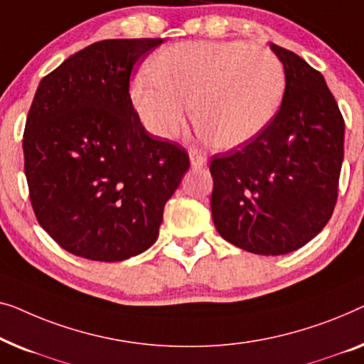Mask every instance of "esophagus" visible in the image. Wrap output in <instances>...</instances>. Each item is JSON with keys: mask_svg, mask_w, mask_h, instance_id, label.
Instances as JSON below:
<instances>
[{"mask_svg": "<svg viewBox=\"0 0 364 364\" xmlns=\"http://www.w3.org/2000/svg\"><path fill=\"white\" fill-rule=\"evenodd\" d=\"M189 161H191L193 168H201L206 165L208 158L206 155H203V153H199L198 150H191L189 151Z\"/></svg>", "mask_w": 364, "mask_h": 364, "instance_id": "esophagus-1", "label": "esophagus"}]
</instances>
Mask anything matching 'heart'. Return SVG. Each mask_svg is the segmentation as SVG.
<instances>
[{"mask_svg":"<svg viewBox=\"0 0 364 364\" xmlns=\"http://www.w3.org/2000/svg\"><path fill=\"white\" fill-rule=\"evenodd\" d=\"M284 94L280 59L244 41L171 44L132 84L133 105L151 133L175 136L193 100L199 135L223 150L254 141L279 114Z\"/></svg>","mask_w":364,"mask_h":364,"instance_id":"heart-1","label":"heart"}]
</instances>
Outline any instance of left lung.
<instances>
[{"label":"left lung","mask_w":364,"mask_h":364,"mask_svg":"<svg viewBox=\"0 0 364 364\" xmlns=\"http://www.w3.org/2000/svg\"><path fill=\"white\" fill-rule=\"evenodd\" d=\"M284 64L285 94L254 141L211 158V213L223 239L260 255L310 242L338 198L345 120L318 70L270 44Z\"/></svg>","instance_id":"8db88e82"}]
</instances>
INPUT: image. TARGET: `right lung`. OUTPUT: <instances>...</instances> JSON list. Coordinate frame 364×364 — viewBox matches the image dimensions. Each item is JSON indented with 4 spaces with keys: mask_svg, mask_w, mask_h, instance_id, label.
Instances as JSON below:
<instances>
[{
    "mask_svg": "<svg viewBox=\"0 0 364 364\" xmlns=\"http://www.w3.org/2000/svg\"><path fill=\"white\" fill-rule=\"evenodd\" d=\"M163 39H105L39 82L23 136L41 228L79 257L120 262L151 247L189 168L183 146L145 130L130 99L133 65Z\"/></svg>",
    "mask_w": 364,
    "mask_h": 364,
    "instance_id": "obj_1",
    "label": "right lung"
}]
</instances>
